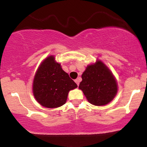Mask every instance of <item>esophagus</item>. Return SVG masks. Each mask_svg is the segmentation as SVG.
<instances>
[{
	"label": "esophagus",
	"instance_id": "1",
	"mask_svg": "<svg viewBox=\"0 0 147 147\" xmlns=\"http://www.w3.org/2000/svg\"><path fill=\"white\" fill-rule=\"evenodd\" d=\"M75 82L77 84L78 86H79V84H80V79H79V78H78V79L75 80Z\"/></svg>",
	"mask_w": 147,
	"mask_h": 147
}]
</instances>
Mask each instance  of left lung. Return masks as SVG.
Here are the masks:
<instances>
[{
    "label": "left lung",
    "mask_w": 147,
    "mask_h": 147,
    "mask_svg": "<svg viewBox=\"0 0 147 147\" xmlns=\"http://www.w3.org/2000/svg\"><path fill=\"white\" fill-rule=\"evenodd\" d=\"M79 88L88 101L96 106L110 102L117 92V84L113 74L100 61L89 65L82 75Z\"/></svg>",
    "instance_id": "left-lung-1"
}]
</instances>
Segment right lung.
<instances>
[{
    "label": "right lung",
    "instance_id": "right-lung-1",
    "mask_svg": "<svg viewBox=\"0 0 147 147\" xmlns=\"http://www.w3.org/2000/svg\"><path fill=\"white\" fill-rule=\"evenodd\" d=\"M78 86L69 75L55 61L54 56H49L40 65L33 81V94L42 106L57 108L66 102L69 90Z\"/></svg>",
    "mask_w": 147,
    "mask_h": 147
}]
</instances>
